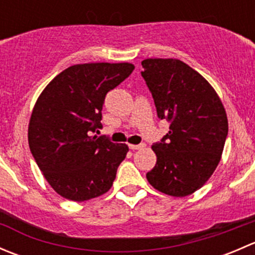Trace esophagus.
Wrapping results in <instances>:
<instances>
[{
    "instance_id": "1",
    "label": "esophagus",
    "mask_w": 255,
    "mask_h": 255,
    "mask_svg": "<svg viewBox=\"0 0 255 255\" xmlns=\"http://www.w3.org/2000/svg\"><path fill=\"white\" fill-rule=\"evenodd\" d=\"M128 146H129V149H132V150H138V149H143L144 146H145V144H128Z\"/></svg>"
}]
</instances>
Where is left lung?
Segmentation results:
<instances>
[{"label": "left lung", "mask_w": 255, "mask_h": 255, "mask_svg": "<svg viewBox=\"0 0 255 255\" xmlns=\"http://www.w3.org/2000/svg\"><path fill=\"white\" fill-rule=\"evenodd\" d=\"M143 79L156 115L169 132L151 145L156 164L146 179L158 191L191 195L210 179L221 160L228 134L225 107L213 87L177 59H145Z\"/></svg>", "instance_id": "1"}]
</instances>
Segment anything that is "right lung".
Wrapping results in <instances>:
<instances>
[{"label": "right lung", "instance_id": "obj_1", "mask_svg": "<svg viewBox=\"0 0 255 255\" xmlns=\"http://www.w3.org/2000/svg\"><path fill=\"white\" fill-rule=\"evenodd\" d=\"M134 70L129 63L78 64L61 71L38 97L28 142L50 186L82 202L111 189L128 146L91 135L101 128L107 92Z\"/></svg>", "mask_w": 255, "mask_h": 255}]
</instances>
